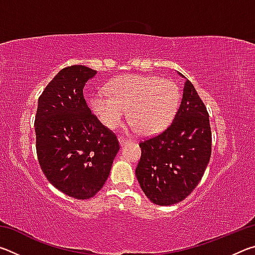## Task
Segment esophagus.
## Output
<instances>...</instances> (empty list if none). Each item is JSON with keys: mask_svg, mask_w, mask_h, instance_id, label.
<instances>
[{"mask_svg": "<svg viewBox=\"0 0 255 255\" xmlns=\"http://www.w3.org/2000/svg\"><path fill=\"white\" fill-rule=\"evenodd\" d=\"M118 140H119V144L122 145V146H124L125 144H127V143H130V139H128V138H126V137H123V136H120L119 138H118Z\"/></svg>", "mask_w": 255, "mask_h": 255, "instance_id": "34e87169", "label": "esophagus"}]
</instances>
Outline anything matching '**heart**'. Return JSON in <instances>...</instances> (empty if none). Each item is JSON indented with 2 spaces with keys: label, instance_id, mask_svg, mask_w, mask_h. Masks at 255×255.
<instances>
[{
  "label": "heart",
  "instance_id": "obj_1",
  "mask_svg": "<svg viewBox=\"0 0 255 255\" xmlns=\"http://www.w3.org/2000/svg\"><path fill=\"white\" fill-rule=\"evenodd\" d=\"M181 93L173 81L155 75L129 74L111 82L108 92L100 91L91 99V108L107 128L128 119L143 135H154L165 129L179 109Z\"/></svg>",
  "mask_w": 255,
  "mask_h": 255
}]
</instances>
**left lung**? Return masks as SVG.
I'll use <instances>...</instances> for the list:
<instances>
[{"label":"left lung","instance_id":"1","mask_svg":"<svg viewBox=\"0 0 255 255\" xmlns=\"http://www.w3.org/2000/svg\"><path fill=\"white\" fill-rule=\"evenodd\" d=\"M139 147L136 178L155 205L178 204L200 182L211 155V129L205 103L189 80L173 122Z\"/></svg>","mask_w":255,"mask_h":255}]
</instances>
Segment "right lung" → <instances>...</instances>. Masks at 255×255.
Masks as SVG:
<instances>
[{"label":"right lung","instance_id":"right-lung-1","mask_svg":"<svg viewBox=\"0 0 255 255\" xmlns=\"http://www.w3.org/2000/svg\"><path fill=\"white\" fill-rule=\"evenodd\" d=\"M97 71L72 65L58 72L38 99L36 150L47 180L75 199H90L109 176L119 141L86 105L85 83Z\"/></svg>","mask_w":255,"mask_h":255}]
</instances>
